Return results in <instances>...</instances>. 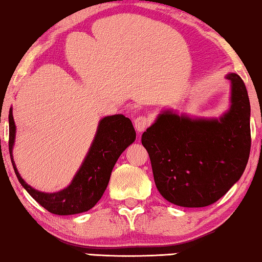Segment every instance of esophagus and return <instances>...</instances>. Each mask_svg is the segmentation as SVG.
Returning <instances> with one entry per match:
<instances>
[{
  "instance_id": "1",
  "label": "esophagus",
  "mask_w": 262,
  "mask_h": 262,
  "mask_svg": "<svg viewBox=\"0 0 262 262\" xmlns=\"http://www.w3.org/2000/svg\"><path fill=\"white\" fill-rule=\"evenodd\" d=\"M134 124H135V128H136V130H137V132H143L146 127L149 126L150 120H149L148 117L139 116V117L136 118Z\"/></svg>"
}]
</instances>
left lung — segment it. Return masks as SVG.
<instances>
[{
  "mask_svg": "<svg viewBox=\"0 0 262 262\" xmlns=\"http://www.w3.org/2000/svg\"><path fill=\"white\" fill-rule=\"evenodd\" d=\"M231 81V105L213 119L164 111L142 135L161 195L184 207L216 203L246 169L250 152V103L245 82Z\"/></svg>",
  "mask_w": 262,
  "mask_h": 262,
  "instance_id": "1",
  "label": "left lung"
}]
</instances>
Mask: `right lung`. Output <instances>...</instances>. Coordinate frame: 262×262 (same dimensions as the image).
Masks as SVG:
<instances>
[{
	"instance_id": "add662e5",
	"label": "right lung",
	"mask_w": 262,
	"mask_h": 262,
	"mask_svg": "<svg viewBox=\"0 0 262 262\" xmlns=\"http://www.w3.org/2000/svg\"><path fill=\"white\" fill-rule=\"evenodd\" d=\"M8 118L9 154L17 180L44 209L59 216L85 212L95 206L106 191L117 160L136 139V131L128 118L123 114L102 118L87 156L71 184L59 192L44 193L27 185L16 169L13 160V145L15 139L13 108L9 110Z\"/></svg>"
}]
</instances>
